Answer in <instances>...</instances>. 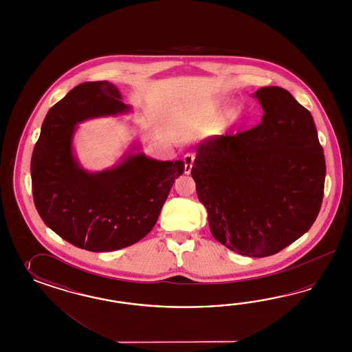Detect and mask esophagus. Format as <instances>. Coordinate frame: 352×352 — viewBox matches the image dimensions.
<instances>
[{
	"instance_id": "obj_1",
	"label": "esophagus",
	"mask_w": 352,
	"mask_h": 352,
	"mask_svg": "<svg viewBox=\"0 0 352 352\" xmlns=\"http://www.w3.org/2000/svg\"><path fill=\"white\" fill-rule=\"evenodd\" d=\"M193 160H195V156L192 153H186L184 157H183V162H184V174H190L192 170V166H193Z\"/></svg>"
}]
</instances>
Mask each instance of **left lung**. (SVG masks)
Returning <instances> with one entry per match:
<instances>
[{"label": "left lung", "mask_w": 352, "mask_h": 352, "mask_svg": "<svg viewBox=\"0 0 352 352\" xmlns=\"http://www.w3.org/2000/svg\"><path fill=\"white\" fill-rule=\"evenodd\" d=\"M261 124L196 146L191 175L215 240L272 256L306 234L320 212L325 157L309 111L288 90L261 87Z\"/></svg>", "instance_id": "left-lung-1"}]
</instances>
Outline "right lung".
Returning <instances> with one entry per match:
<instances>
[{"mask_svg": "<svg viewBox=\"0 0 352 352\" xmlns=\"http://www.w3.org/2000/svg\"><path fill=\"white\" fill-rule=\"evenodd\" d=\"M118 87L82 82L52 107L31 160L33 200L45 224L72 245L113 252L142 240L157 222L183 161L151 159L133 140L120 160L89 171L74 148L77 125L131 112Z\"/></svg>", "mask_w": 352, "mask_h": 352, "instance_id": "obj_1", "label": "right lung"}]
</instances>
